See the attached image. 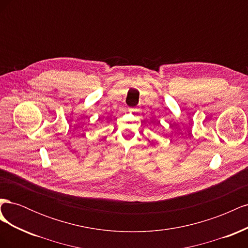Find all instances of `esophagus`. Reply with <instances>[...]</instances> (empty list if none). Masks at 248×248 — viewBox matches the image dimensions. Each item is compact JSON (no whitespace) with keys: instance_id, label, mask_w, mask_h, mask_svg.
Wrapping results in <instances>:
<instances>
[{"instance_id":"1","label":"esophagus","mask_w":248,"mask_h":248,"mask_svg":"<svg viewBox=\"0 0 248 248\" xmlns=\"http://www.w3.org/2000/svg\"><path fill=\"white\" fill-rule=\"evenodd\" d=\"M129 109V111H131V112H136L137 111V108H128Z\"/></svg>"}]
</instances>
